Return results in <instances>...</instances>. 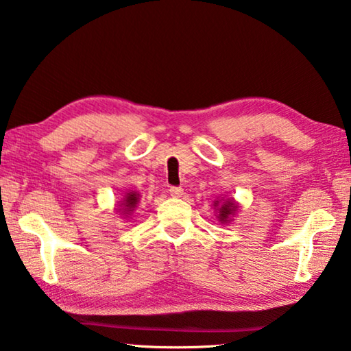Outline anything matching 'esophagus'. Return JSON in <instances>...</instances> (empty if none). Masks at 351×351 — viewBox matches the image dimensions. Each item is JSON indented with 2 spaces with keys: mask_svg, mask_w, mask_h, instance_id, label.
<instances>
[{
  "mask_svg": "<svg viewBox=\"0 0 351 351\" xmlns=\"http://www.w3.org/2000/svg\"><path fill=\"white\" fill-rule=\"evenodd\" d=\"M169 192H170V195L171 197H175V198H178V197H181L182 195V187H178V186H171L170 189H169Z\"/></svg>",
  "mask_w": 351,
  "mask_h": 351,
  "instance_id": "obj_1",
  "label": "esophagus"
}]
</instances>
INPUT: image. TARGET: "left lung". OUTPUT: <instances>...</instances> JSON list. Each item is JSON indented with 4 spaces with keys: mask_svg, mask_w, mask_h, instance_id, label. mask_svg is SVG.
<instances>
[{
    "mask_svg": "<svg viewBox=\"0 0 351 351\" xmlns=\"http://www.w3.org/2000/svg\"><path fill=\"white\" fill-rule=\"evenodd\" d=\"M232 210H234V204H232L231 202L225 203L223 206H221V209H220V220H226L228 215H230Z\"/></svg>",
    "mask_w": 351,
    "mask_h": 351,
    "instance_id": "left-lung-1",
    "label": "left lung"
}]
</instances>
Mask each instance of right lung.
<instances>
[{"mask_svg":"<svg viewBox=\"0 0 351 351\" xmlns=\"http://www.w3.org/2000/svg\"><path fill=\"white\" fill-rule=\"evenodd\" d=\"M136 204H137V195L136 193H130V195L126 197V208L132 209Z\"/></svg>","mask_w":351,"mask_h":351,"instance_id":"add662e5","label":"right lung"}]
</instances>
